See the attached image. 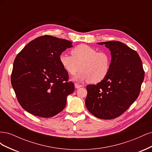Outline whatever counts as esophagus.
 Returning <instances> with one entry per match:
<instances>
[{
  "mask_svg": "<svg viewBox=\"0 0 152 152\" xmlns=\"http://www.w3.org/2000/svg\"><path fill=\"white\" fill-rule=\"evenodd\" d=\"M82 87V86L80 85V84H75V87L76 89H79V88H80V87Z\"/></svg>",
  "mask_w": 152,
  "mask_h": 152,
  "instance_id": "1",
  "label": "esophagus"
}]
</instances>
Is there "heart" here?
Returning a JSON list of instances; mask_svg holds the SVG:
<instances>
[{
	"label": "heart",
	"mask_w": 152,
	"mask_h": 152,
	"mask_svg": "<svg viewBox=\"0 0 152 152\" xmlns=\"http://www.w3.org/2000/svg\"><path fill=\"white\" fill-rule=\"evenodd\" d=\"M72 56L61 54L59 59L62 67L68 74L75 75V81L89 80L91 83H98L108 75L111 64L110 55L106 52H97L96 49L86 44L77 45L71 50Z\"/></svg>",
	"instance_id": "b5f03b06"
}]
</instances>
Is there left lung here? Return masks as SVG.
Listing matches in <instances>:
<instances>
[{
  "label": "left lung",
  "instance_id": "8db88e82",
  "mask_svg": "<svg viewBox=\"0 0 152 152\" xmlns=\"http://www.w3.org/2000/svg\"><path fill=\"white\" fill-rule=\"evenodd\" d=\"M97 44L109 49L110 69L104 80L87 86L85 103L94 116L109 120L121 115L135 102L145 72L138 54L127 45L118 41Z\"/></svg>",
  "mask_w": 152,
  "mask_h": 152
}]
</instances>
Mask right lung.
Listing matches in <instances>:
<instances>
[{"mask_svg": "<svg viewBox=\"0 0 152 152\" xmlns=\"http://www.w3.org/2000/svg\"><path fill=\"white\" fill-rule=\"evenodd\" d=\"M70 41L44 35L31 41L17 55L11 84L18 102L26 112L48 118L65 108L66 98L74 91L59 56L72 48Z\"/></svg>", "mask_w": 152, "mask_h": 152, "instance_id": "obj_1", "label": "right lung"}]
</instances>
